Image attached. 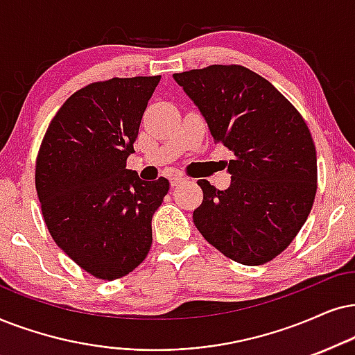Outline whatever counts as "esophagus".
Listing matches in <instances>:
<instances>
[{
  "label": "esophagus",
  "mask_w": 355,
  "mask_h": 355,
  "mask_svg": "<svg viewBox=\"0 0 355 355\" xmlns=\"http://www.w3.org/2000/svg\"><path fill=\"white\" fill-rule=\"evenodd\" d=\"M185 182V177H182V175H173L172 178H170V183H172V187L178 185V183Z\"/></svg>",
  "instance_id": "34e87169"
}]
</instances>
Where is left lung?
<instances>
[{"label": "left lung", "mask_w": 355, "mask_h": 355, "mask_svg": "<svg viewBox=\"0 0 355 355\" xmlns=\"http://www.w3.org/2000/svg\"><path fill=\"white\" fill-rule=\"evenodd\" d=\"M198 106L214 142L234 159L231 185L198 180L203 203L193 211L201 236L244 266H262L288 248L316 195V149L302 114L268 80L242 65L175 73Z\"/></svg>", "instance_id": "1"}]
</instances>
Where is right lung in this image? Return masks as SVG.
Returning a JSON list of instances; mask_svg holds the SVG:
<instances>
[{
    "instance_id": "right-lung-1",
    "label": "right lung",
    "mask_w": 355,
    "mask_h": 355,
    "mask_svg": "<svg viewBox=\"0 0 355 355\" xmlns=\"http://www.w3.org/2000/svg\"><path fill=\"white\" fill-rule=\"evenodd\" d=\"M160 77L111 78L73 93L53 119L35 162L47 230L69 257L101 280L128 275L149 254L152 216L167 178L125 168Z\"/></svg>"
}]
</instances>
